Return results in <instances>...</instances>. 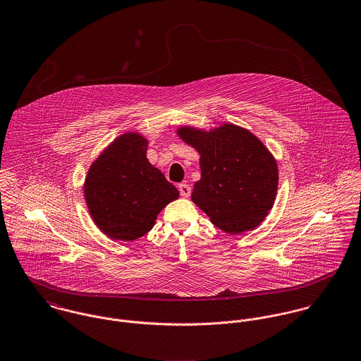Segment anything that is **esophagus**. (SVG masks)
<instances>
[{
	"mask_svg": "<svg viewBox=\"0 0 361 361\" xmlns=\"http://www.w3.org/2000/svg\"><path fill=\"white\" fill-rule=\"evenodd\" d=\"M178 191H180L181 197H184V198H188L191 195V187L188 184H184V183L180 184L178 185Z\"/></svg>",
	"mask_w": 361,
	"mask_h": 361,
	"instance_id": "34e87169",
	"label": "esophagus"
}]
</instances>
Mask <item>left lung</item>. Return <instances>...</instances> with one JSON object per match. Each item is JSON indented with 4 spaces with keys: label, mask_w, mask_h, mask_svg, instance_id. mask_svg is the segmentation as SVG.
<instances>
[{
    "label": "left lung",
    "mask_w": 361,
    "mask_h": 361,
    "mask_svg": "<svg viewBox=\"0 0 361 361\" xmlns=\"http://www.w3.org/2000/svg\"><path fill=\"white\" fill-rule=\"evenodd\" d=\"M177 133L200 155L194 203L226 233L240 234L259 226L273 207L279 187L277 161L263 142L230 123L210 131L181 127Z\"/></svg>",
    "instance_id": "obj_1"
}]
</instances>
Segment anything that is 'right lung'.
I'll use <instances>...</instances> for the list:
<instances>
[{
	"instance_id": "add662e5",
	"label": "right lung",
	"mask_w": 361,
	"mask_h": 361,
	"mask_svg": "<svg viewBox=\"0 0 361 361\" xmlns=\"http://www.w3.org/2000/svg\"><path fill=\"white\" fill-rule=\"evenodd\" d=\"M148 141L135 133L116 138L88 170L84 197L94 223L109 238L147 234L177 188L147 159Z\"/></svg>"
}]
</instances>
